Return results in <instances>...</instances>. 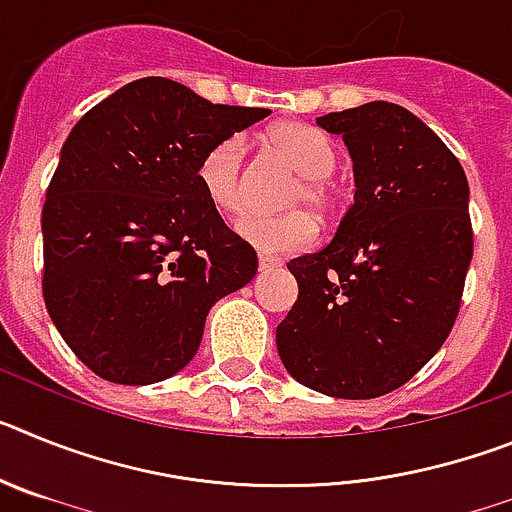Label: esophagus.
<instances>
[{"mask_svg": "<svg viewBox=\"0 0 512 512\" xmlns=\"http://www.w3.org/2000/svg\"><path fill=\"white\" fill-rule=\"evenodd\" d=\"M282 266V261L274 259V256H266V253H259V271H271Z\"/></svg>", "mask_w": 512, "mask_h": 512, "instance_id": "34e87169", "label": "esophagus"}]
</instances>
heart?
<instances>
[{"label":"heart","mask_w":512,"mask_h":512,"mask_svg":"<svg viewBox=\"0 0 512 512\" xmlns=\"http://www.w3.org/2000/svg\"><path fill=\"white\" fill-rule=\"evenodd\" d=\"M266 146L300 174V182L289 192V207H312L318 215H328L336 207V184L330 174L338 164V153L328 135L300 122H279L266 133ZM197 182L215 212L225 217H238L246 212L243 140L238 135L217 140L202 156L197 166ZM235 230L243 241L264 253H295L315 241L318 220L307 210H295L282 217L253 215L241 220Z\"/></svg>","instance_id":"1"}]
</instances>
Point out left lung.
Here are the masks:
<instances>
[{
  "mask_svg": "<svg viewBox=\"0 0 512 512\" xmlns=\"http://www.w3.org/2000/svg\"><path fill=\"white\" fill-rule=\"evenodd\" d=\"M318 125L354 158V205L328 246L287 264L300 292L277 348L310 390L372 400L413 379L454 328L474 251L469 184L400 104H361Z\"/></svg>",
  "mask_w": 512,
  "mask_h": 512,
  "instance_id": "obj_1",
  "label": "left lung"
}]
</instances>
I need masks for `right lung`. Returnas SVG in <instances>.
<instances>
[{
	"instance_id": "add662e5",
	"label": "right lung",
	"mask_w": 512,
	"mask_h": 512,
	"mask_svg": "<svg viewBox=\"0 0 512 512\" xmlns=\"http://www.w3.org/2000/svg\"><path fill=\"white\" fill-rule=\"evenodd\" d=\"M266 115L146 76L74 125L45 192L43 300L97 377L153 384L184 369L210 307L253 279L256 251L205 200L197 166Z\"/></svg>"
}]
</instances>
